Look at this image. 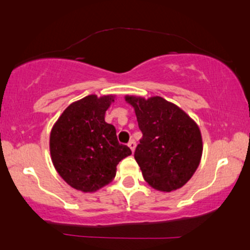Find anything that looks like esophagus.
<instances>
[{"mask_svg":"<svg viewBox=\"0 0 250 250\" xmlns=\"http://www.w3.org/2000/svg\"><path fill=\"white\" fill-rule=\"evenodd\" d=\"M128 147H129V149H130V150L133 151V153H134L135 147H136V145H135V141H134V140H130V141L128 142Z\"/></svg>","mask_w":250,"mask_h":250,"instance_id":"34e87169","label":"esophagus"}]
</instances>
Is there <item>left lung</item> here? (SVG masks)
<instances>
[{"instance_id":"obj_1","label":"left lung","mask_w":250,"mask_h":250,"mask_svg":"<svg viewBox=\"0 0 250 250\" xmlns=\"http://www.w3.org/2000/svg\"><path fill=\"white\" fill-rule=\"evenodd\" d=\"M134 108L142 139L134 157L143 179L156 190H176L199 167L203 143L196 122L174 103L161 96L145 99L125 95Z\"/></svg>"}]
</instances>
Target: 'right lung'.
I'll return each instance as SVG.
<instances>
[{
	"mask_svg": "<svg viewBox=\"0 0 250 250\" xmlns=\"http://www.w3.org/2000/svg\"><path fill=\"white\" fill-rule=\"evenodd\" d=\"M115 95H88L64 109L49 137L51 161L70 187L94 193L114 180L116 166L131 155L120 145L113 125L104 121Z\"/></svg>",
	"mask_w": 250,
	"mask_h": 250,
	"instance_id": "add662e5",
	"label": "right lung"
}]
</instances>
